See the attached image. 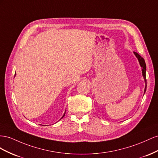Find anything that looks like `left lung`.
I'll return each instance as SVG.
<instances>
[{"instance_id": "obj_1", "label": "left lung", "mask_w": 158, "mask_h": 158, "mask_svg": "<svg viewBox=\"0 0 158 158\" xmlns=\"http://www.w3.org/2000/svg\"><path fill=\"white\" fill-rule=\"evenodd\" d=\"M134 55L136 56V57L138 58V61H139V64L140 65L141 67H142V75L143 77V79H144V81L146 83V87H145V89H144V93H146V87H147V83H146V63L145 61H144L143 58L142 57L140 56L139 55V54L136 52H134Z\"/></svg>"}]
</instances>
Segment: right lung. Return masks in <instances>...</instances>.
I'll use <instances>...</instances> for the list:
<instances>
[{"instance_id": "obj_1", "label": "right lung", "mask_w": 158, "mask_h": 158, "mask_svg": "<svg viewBox=\"0 0 158 158\" xmlns=\"http://www.w3.org/2000/svg\"><path fill=\"white\" fill-rule=\"evenodd\" d=\"M65 113H64V116H62V117H61V118H63V117H64V116H65ZM61 119H60V120H61Z\"/></svg>"}]
</instances>
